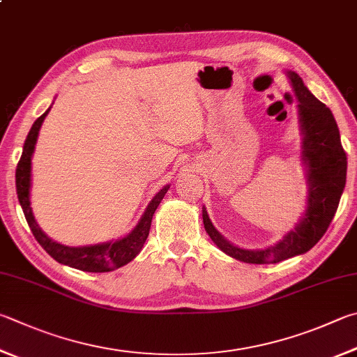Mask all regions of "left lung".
Wrapping results in <instances>:
<instances>
[{
  "instance_id": "8db88e82",
  "label": "left lung",
  "mask_w": 357,
  "mask_h": 357,
  "mask_svg": "<svg viewBox=\"0 0 357 357\" xmlns=\"http://www.w3.org/2000/svg\"><path fill=\"white\" fill-rule=\"evenodd\" d=\"M300 107L304 134L303 159L309 167V203L301 223L280 243L267 250L248 251L237 248L218 234L206 209L203 223L220 250L246 264H276L309 251L331 225L347 183V153L340 142L333 112L309 92L296 73H289Z\"/></svg>"
}]
</instances>
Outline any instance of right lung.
<instances>
[{"label":"right lung","mask_w":357,"mask_h":357,"mask_svg":"<svg viewBox=\"0 0 357 357\" xmlns=\"http://www.w3.org/2000/svg\"><path fill=\"white\" fill-rule=\"evenodd\" d=\"M48 112L50 109L43 115L38 116V119L34 121V125H32L28 137L24 140L22 158L18 160L17 172H15L17 195L26 217V222H28L32 234L36 237V241L40 243L42 248L47 251L51 257L56 259L57 262L68 265V267H73L77 270H82V271H92V273H105V271L120 268L128 262H131L132 259L140 252L148 234H150L153 213L156 212L159 203L162 201V198H164L167 190L170 189V185H165L164 189H162L158 195L151 199V203L148 204L144 217H142L139 225L135 226V229L125 238H121V241L92 245V246H79V248H73V246H66V245L53 242L50 237L43 234L40 228H38V225L34 220V215H32L31 201H29L31 158H32V153H34L38 129H40L45 116H47Z\"/></svg>","instance_id":"1"}]
</instances>
